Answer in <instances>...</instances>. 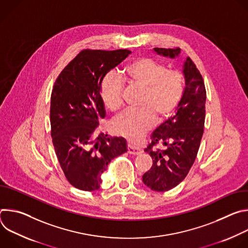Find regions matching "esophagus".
<instances>
[{
    "label": "esophagus",
    "mask_w": 248,
    "mask_h": 248,
    "mask_svg": "<svg viewBox=\"0 0 248 248\" xmlns=\"http://www.w3.org/2000/svg\"><path fill=\"white\" fill-rule=\"evenodd\" d=\"M127 152L132 155H139L141 152H142V150H141V148H139L131 143H128L127 144Z\"/></svg>",
    "instance_id": "1"
}]
</instances>
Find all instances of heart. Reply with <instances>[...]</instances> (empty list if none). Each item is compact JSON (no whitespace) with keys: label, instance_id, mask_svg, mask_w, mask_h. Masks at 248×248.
Listing matches in <instances>:
<instances>
[{"label":"heart","instance_id":"heart-1","mask_svg":"<svg viewBox=\"0 0 248 248\" xmlns=\"http://www.w3.org/2000/svg\"><path fill=\"white\" fill-rule=\"evenodd\" d=\"M123 79L130 85L144 89L139 110H127L113 124L115 130L136 142L153 125L155 118L162 122L170 118L185 91V78L179 70L168 67L152 59H137L123 70ZM124 84L118 76H106L100 87L104 105L111 112H118L123 106Z\"/></svg>","mask_w":248,"mask_h":248}]
</instances>
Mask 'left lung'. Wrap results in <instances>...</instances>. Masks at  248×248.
Returning a JSON list of instances; mask_svg holds the SVG:
<instances>
[{
    "label": "left lung",
    "mask_w": 248,
    "mask_h": 248,
    "mask_svg": "<svg viewBox=\"0 0 248 248\" xmlns=\"http://www.w3.org/2000/svg\"><path fill=\"white\" fill-rule=\"evenodd\" d=\"M154 51L174 59L181 49L154 48ZM183 72L186 87L176 113L153 131L151 142L144 149L153 164L142 181L155 191H168L186 179L196 159L204 131L206 89L202 76L189 57Z\"/></svg>",
    "instance_id": "8db88e82"
}]
</instances>
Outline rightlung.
<instances>
[{
    "instance_id": "add662e5",
    "label": "right lung",
    "mask_w": 248,
    "mask_h": 248,
    "mask_svg": "<svg viewBox=\"0 0 248 248\" xmlns=\"http://www.w3.org/2000/svg\"><path fill=\"white\" fill-rule=\"evenodd\" d=\"M131 52L83 50L58 77L51 94V136L61 168L69 184L93 191L109 163L127 151L123 137L99 132L105 118L102 81Z\"/></svg>"
}]
</instances>
